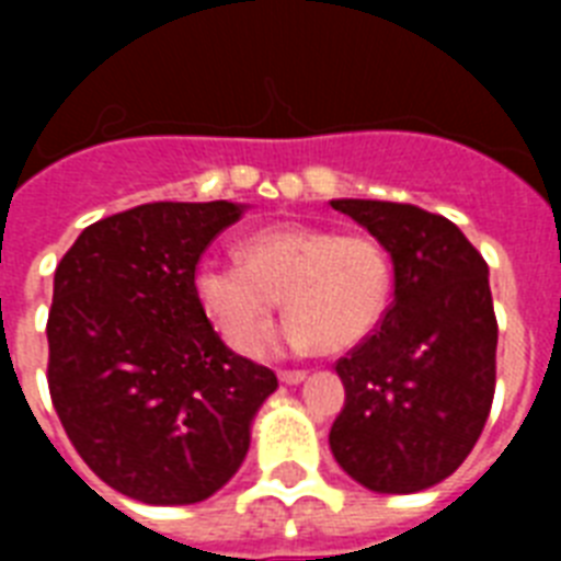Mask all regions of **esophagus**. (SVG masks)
Listing matches in <instances>:
<instances>
[{
	"label": "esophagus",
	"mask_w": 561,
	"mask_h": 561,
	"mask_svg": "<svg viewBox=\"0 0 561 561\" xmlns=\"http://www.w3.org/2000/svg\"><path fill=\"white\" fill-rule=\"evenodd\" d=\"M308 378L306 369H282L279 381L282 383H302Z\"/></svg>",
	"instance_id": "esophagus-1"
}]
</instances>
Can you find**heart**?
Masks as SVG:
<instances>
[{
    "label": "heart",
    "mask_w": 561,
    "mask_h": 561,
    "mask_svg": "<svg viewBox=\"0 0 561 561\" xmlns=\"http://www.w3.org/2000/svg\"><path fill=\"white\" fill-rule=\"evenodd\" d=\"M241 262L197 264L194 297L224 341L244 350L271 325L285 294L290 317L264 352H350L381 323L392 290L390 255L369 236L276 224L247 236Z\"/></svg>",
    "instance_id": "b5f03b06"
}]
</instances>
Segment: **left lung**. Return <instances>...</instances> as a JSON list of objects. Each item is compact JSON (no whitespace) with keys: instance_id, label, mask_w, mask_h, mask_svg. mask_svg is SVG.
Returning <instances> with one entry per match:
<instances>
[{"instance_id":"obj_1","label":"left lung","mask_w":561,"mask_h":561,"mask_svg":"<svg viewBox=\"0 0 561 561\" xmlns=\"http://www.w3.org/2000/svg\"><path fill=\"white\" fill-rule=\"evenodd\" d=\"M390 253L392 302L378 332L337 360L346 404L334 460L364 489L410 495L443 483L478 443L495 396L489 267L443 215L410 203L332 201Z\"/></svg>"}]
</instances>
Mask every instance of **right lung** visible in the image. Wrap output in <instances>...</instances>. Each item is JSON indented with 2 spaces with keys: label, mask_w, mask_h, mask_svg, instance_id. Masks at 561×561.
Listing matches in <instances>:
<instances>
[{
  "label": "right lung",
  "mask_w": 561,
  "mask_h": 561,
  "mask_svg": "<svg viewBox=\"0 0 561 561\" xmlns=\"http://www.w3.org/2000/svg\"><path fill=\"white\" fill-rule=\"evenodd\" d=\"M244 203H142L95 220L55 271L48 390L75 451L153 506L206 501L250 448L279 381L224 346L194 267Z\"/></svg>",
  "instance_id": "1"
}]
</instances>
